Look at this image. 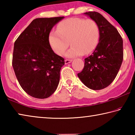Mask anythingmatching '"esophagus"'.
<instances>
[{"instance_id":"esophagus-1","label":"esophagus","mask_w":135,"mask_h":135,"mask_svg":"<svg viewBox=\"0 0 135 135\" xmlns=\"http://www.w3.org/2000/svg\"><path fill=\"white\" fill-rule=\"evenodd\" d=\"M72 61H73L72 59H65V64H67L70 63Z\"/></svg>"}]
</instances>
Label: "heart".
<instances>
[{
    "label": "heart",
    "instance_id": "obj_1",
    "mask_svg": "<svg viewBox=\"0 0 135 135\" xmlns=\"http://www.w3.org/2000/svg\"><path fill=\"white\" fill-rule=\"evenodd\" d=\"M99 36L98 25L94 20L71 18L58 25L57 31H52L49 41L52 49L58 55L66 52L67 58H75L92 52L97 46Z\"/></svg>",
    "mask_w": 135,
    "mask_h": 135
}]
</instances>
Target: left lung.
<instances>
[{"label":"left lung","instance_id":"1","mask_svg":"<svg viewBox=\"0 0 135 135\" xmlns=\"http://www.w3.org/2000/svg\"><path fill=\"white\" fill-rule=\"evenodd\" d=\"M84 13L98 25L99 41L92 54L84 59L83 69L77 76L88 88L100 90L108 86L118 74L123 59V39L117 30L100 13Z\"/></svg>","mask_w":135,"mask_h":135}]
</instances>
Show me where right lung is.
Listing matches in <instances>:
<instances>
[{
  "label": "right lung",
  "mask_w": 135,
  "mask_h": 135,
  "mask_svg": "<svg viewBox=\"0 0 135 135\" xmlns=\"http://www.w3.org/2000/svg\"><path fill=\"white\" fill-rule=\"evenodd\" d=\"M64 17L33 20L15 40L12 67L18 82L31 97L45 99L56 90L64 59L54 53L49 33Z\"/></svg>",
  "instance_id": "obj_1"
}]
</instances>
